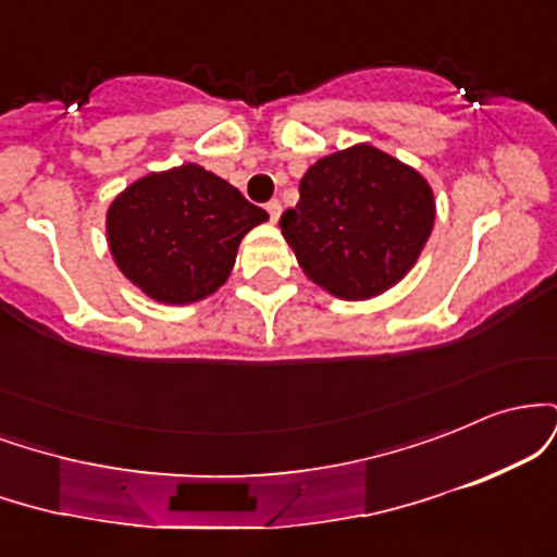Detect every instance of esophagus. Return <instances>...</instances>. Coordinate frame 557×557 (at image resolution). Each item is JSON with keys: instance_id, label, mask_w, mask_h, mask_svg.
I'll list each match as a JSON object with an SVG mask.
<instances>
[{"instance_id": "34e87169", "label": "esophagus", "mask_w": 557, "mask_h": 557, "mask_svg": "<svg viewBox=\"0 0 557 557\" xmlns=\"http://www.w3.org/2000/svg\"><path fill=\"white\" fill-rule=\"evenodd\" d=\"M267 212H270V220L277 222L280 220V212H283V203L277 201V198H272V201H267Z\"/></svg>"}]
</instances>
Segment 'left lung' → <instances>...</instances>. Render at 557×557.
Returning a JSON list of instances; mask_svg holds the SVG:
<instances>
[{
  "mask_svg": "<svg viewBox=\"0 0 557 557\" xmlns=\"http://www.w3.org/2000/svg\"><path fill=\"white\" fill-rule=\"evenodd\" d=\"M300 201L280 216L311 283L367 300L400 283L434 225V194L417 170L369 144L322 157L300 177Z\"/></svg>",
  "mask_w": 557,
  "mask_h": 557,
  "instance_id": "obj_1",
  "label": "left lung"
}]
</instances>
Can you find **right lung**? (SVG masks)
<instances>
[{
  "label": "right lung",
  "instance_id": "right-lung-1",
  "mask_svg": "<svg viewBox=\"0 0 557 557\" xmlns=\"http://www.w3.org/2000/svg\"><path fill=\"white\" fill-rule=\"evenodd\" d=\"M270 220L198 164L149 172L107 209L120 272L159 304H196L225 285L243 235Z\"/></svg>",
  "mask_w": 557,
  "mask_h": 557
}]
</instances>
